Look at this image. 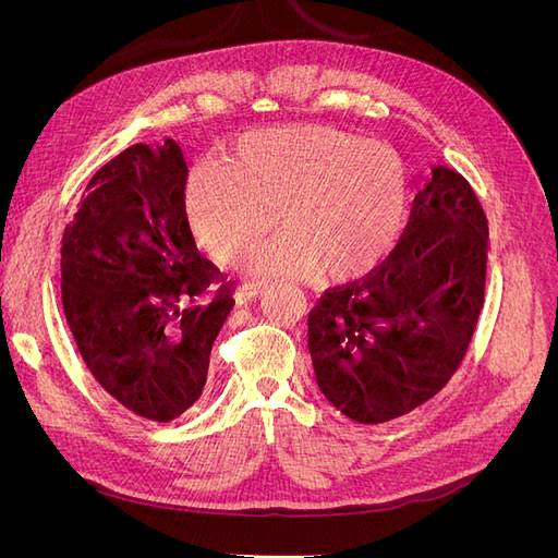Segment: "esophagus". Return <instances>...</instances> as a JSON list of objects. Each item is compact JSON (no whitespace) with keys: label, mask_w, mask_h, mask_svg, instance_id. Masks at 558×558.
I'll return each mask as SVG.
<instances>
[{"label":"esophagus","mask_w":558,"mask_h":558,"mask_svg":"<svg viewBox=\"0 0 558 558\" xmlns=\"http://www.w3.org/2000/svg\"><path fill=\"white\" fill-rule=\"evenodd\" d=\"M263 291H265V283H260V281H248V283H242V286H240L238 293H234V298H238L240 302L256 300V298L263 295Z\"/></svg>","instance_id":"obj_1"}]
</instances>
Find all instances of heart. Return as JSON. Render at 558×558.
I'll list each match as a JSON object with an SVG mask.
<instances>
[{
  "mask_svg": "<svg viewBox=\"0 0 558 558\" xmlns=\"http://www.w3.org/2000/svg\"><path fill=\"white\" fill-rule=\"evenodd\" d=\"M195 238L216 260L238 263L277 223L275 242L253 251L246 275L347 279L393 248L404 214L398 156L361 134L324 125L242 134L223 165H205L185 185ZM276 218H271V211Z\"/></svg>",
  "mask_w": 558,
  "mask_h": 558,
  "instance_id": "b5f03b06",
  "label": "heart"
}]
</instances>
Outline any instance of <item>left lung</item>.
<instances>
[{"instance_id": "left-lung-1", "label": "left lung", "mask_w": 558, "mask_h": 558, "mask_svg": "<svg viewBox=\"0 0 558 558\" xmlns=\"http://www.w3.org/2000/svg\"><path fill=\"white\" fill-rule=\"evenodd\" d=\"M488 226L470 183L416 174L410 221L375 272L310 314L320 393L351 421L384 424L430 400L461 365L484 305Z\"/></svg>"}]
</instances>
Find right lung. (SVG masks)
Listing matches in <instances>:
<instances>
[{
  "mask_svg": "<svg viewBox=\"0 0 558 558\" xmlns=\"http://www.w3.org/2000/svg\"><path fill=\"white\" fill-rule=\"evenodd\" d=\"M189 167L174 140L134 144L99 170L62 234V307L93 377L128 410L172 421L207 384L234 305L207 300L218 269L185 216Z\"/></svg>",
  "mask_w": 558,
  "mask_h": 558,
  "instance_id": "add662e5",
  "label": "right lung"
}]
</instances>
